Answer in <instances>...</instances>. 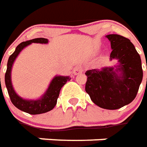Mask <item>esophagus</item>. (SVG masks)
<instances>
[{
  "label": "esophagus",
  "mask_w": 147,
  "mask_h": 147,
  "mask_svg": "<svg viewBox=\"0 0 147 147\" xmlns=\"http://www.w3.org/2000/svg\"><path fill=\"white\" fill-rule=\"evenodd\" d=\"M83 67L82 66H79V67H77V68L74 69V74H75V75H78L79 74H82V72H83Z\"/></svg>",
  "instance_id": "1"
}]
</instances>
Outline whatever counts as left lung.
<instances>
[{
  "instance_id": "obj_1",
  "label": "left lung",
  "mask_w": 147,
  "mask_h": 147,
  "mask_svg": "<svg viewBox=\"0 0 147 147\" xmlns=\"http://www.w3.org/2000/svg\"><path fill=\"white\" fill-rule=\"evenodd\" d=\"M106 37L112 49L110 60L117 59L119 64L115 69L105 67L87 70L85 91L95 105L102 109L115 110L135 98L143 75L142 62L128 38L115 34Z\"/></svg>"
}]
</instances>
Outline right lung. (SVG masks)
I'll list each match as a JSON object with an SVG mask.
<instances>
[{
	"instance_id": "1",
	"label": "right lung",
	"mask_w": 147,
	"mask_h": 147,
	"mask_svg": "<svg viewBox=\"0 0 147 147\" xmlns=\"http://www.w3.org/2000/svg\"><path fill=\"white\" fill-rule=\"evenodd\" d=\"M32 42L47 43L48 39L44 38H37L20 43L16 47L15 51L9 56L8 64H7V70L5 73V81L9 97L14 106L23 112L29 113L31 115H37V114H42L49 112L55 108V106L57 104V100L59 98L61 88L68 81H70L71 78L64 77V76H55L52 79L45 93L41 96V98L38 100H25L17 95L12 87V81H11V71H12V65L22 50Z\"/></svg>"
}]
</instances>
